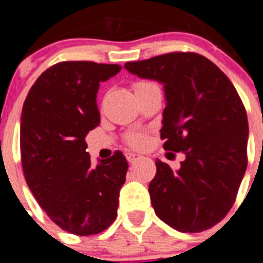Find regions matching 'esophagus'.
Segmentation results:
<instances>
[{
  "instance_id": "1",
  "label": "esophagus",
  "mask_w": 263,
  "mask_h": 263,
  "mask_svg": "<svg viewBox=\"0 0 263 263\" xmlns=\"http://www.w3.org/2000/svg\"><path fill=\"white\" fill-rule=\"evenodd\" d=\"M126 158L128 162H135V161L140 160L141 158V155H139V153H134V152H127L126 153Z\"/></svg>"
}]
</instances>
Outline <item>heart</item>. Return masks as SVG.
Segmentation results:
<instances>
[{"instance_id": "b5f03b06", "label": "heart", "mask_w": 263, "mask_h": 263, "mask_svg": "<svg viewBox=\"0 0 263 263\" xmlns=\"http://www.w3.org/2000/svg\"><path fill=\"white\" fill-rule=\"evenodd\" d=\"M153 85L156 84L152 81H137L134 84V90L135 91L143 90V89L151 87L153 86ZM124 140H126L127 145L132 146V148H141V146H144V144H145L146 136L145 134H143V132H129Z\"/></svg>"}]
</instances>
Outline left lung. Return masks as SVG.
Returning a JSON list of instances; mask_svg holds the SVG:
<instances>
[{"label":"left lung","instance_id":"left-lung-1","mask_svg":"<svg viewBox=\"0 0 263 263\" xmlns=\"http://www.w3.org/2000/svg\"><path fill=\"white\" fill-rule=\"evenodd\" d=\"M124 68L164 84L161 139L164 149L184 155L177 172L156 161L149 183L156 215L184 233L212 228L235 203L248 166L249 126L237 90L219 67L195 52H170Z\"/></svg>","mask_w":263,"mask_h":263}]
</instances>
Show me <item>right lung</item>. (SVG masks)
Listing matches in <instances>:
<instances>
[{
  "label": "right lung",
  "instance_id": "add662e5",
  "mask_svg": "<svg viewBox=\"0 0 263 263\" xmlns=\"http://www.w3.org/2000/svg\"><path fill=\"white\" fill-rule=\"evenodd\" d=\"M118 64L61 61L37 77L23 103L21 160L27 186L64 231L90 236L117 219L128 162L117 151L91 166L85 137L101 122L99 84Z\"/></svg>",
  "mask_w": 263,
  "mask_h": 263
}]
</instances>
